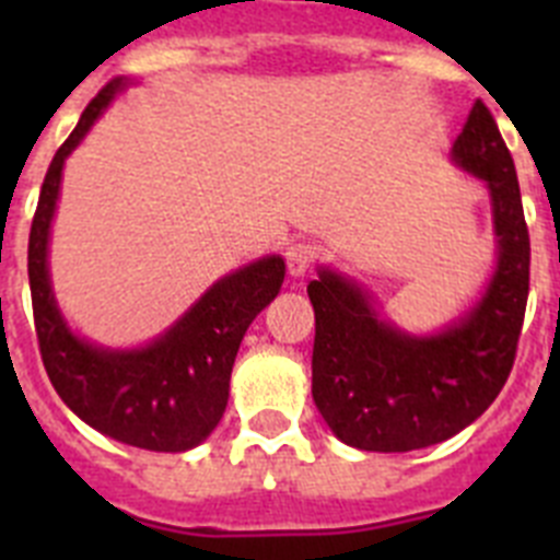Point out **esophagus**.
<instances>
[{"label": "esophagus", "instance_id": "1", "mask_svg": "<svg viewBox=\"0 0 560 560\" xmlns=\"http://www.w3.org/2000/svg\"><path fill=\"white\" fill-rule=\"evenodd\" d=\"M314 264H316V246L294 244L289 246V252H285V266H289L291 277H305Z\"/></svg>", "mask_w": 560, "mask_h": 560}]
</instances>
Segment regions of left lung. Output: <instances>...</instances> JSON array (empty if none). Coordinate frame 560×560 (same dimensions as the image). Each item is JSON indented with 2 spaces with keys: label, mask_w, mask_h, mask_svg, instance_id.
Here are the masks:
<instances>
[{
  "label": "left lung",
  "mask_w": 560,
  "mask_h": 560,
  "mask_svg": "<svg viewBox=\"0 0 560 560\" xmlns=\"http://www.w3.org/2000/svg\"><path fill=\"white\" fill-rule=\"evenodd\" d=\"M452 160L488 185L497 235V269L457 323L412 336L381 319L368 291L336 269L323 266L308 283L314 404L330 432L361 452H415L454 438L497 400L516 359L530 235L513 156L482 101L471 106Z\"/></svg>",
  "instance_id": "left-lung-1"
}]
</instances>
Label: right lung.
<instances>
[{"instance_id":"1","label":"right lung","mask_w":560,"mask_h":560,"mask_svg":"<svg viewBox=\"0 0 560 560\" xmlns=\"http://www.w3.org/2000/svg\"><path fill=\"white\" fill-rule=\"evenodd\" d=\"M128 83V78L108 81L49 162L27 246L33 319L44 370L83 423L126 446L187 452L219 427L241 339L280 294L285 260L269 255L230 271L142 348H101L69 328L49 283V226L61 196L63 162Z\"/></svg>"}]
</instances>
